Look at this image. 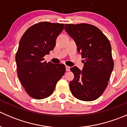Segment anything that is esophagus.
I'll return each mask as SVG.
<instances>
[{"instance_id":"obj_1","label":"esophagus","mask_w":127,"mask_h":127,"mask_svg":"<svg viewBox=\"0 0 127 127\" xmlns=\"http://www.w3.org/2000/svg\"><path fill=\"white\" fill-rule=\"evenodd\" d=\"M66 71H70V67H69V66H66Z\"/></svg>"}]
</instances>
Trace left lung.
Returning <instances> with one entry per match:
<instances>
[{
	"instance_id": "obj_1",
	"label": "left lung",
	"mask_w": 127,
	"mask_h": 127,
	"mask_svg": "<svg viewBox=\"0 0 127 127\" xmlns=\"http://www.w3.org/2000/svg\"><path fill=\"white\" fill-rule=\"evenodd\" d=\"M64 29L85 59L82 71L76 66L70 69L74 75L69 83L72 94L82 101L95 100L107 87L114 68L111 43L100 29L91 24H66Z\"/></svg>"
}]
</instances>
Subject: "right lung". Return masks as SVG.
<instances>
[{
  "instance_id": "right-lung-1",
  "label": "right lung",
  "mask_w": 127,
  "mask_h": 127,
  "mask_svg": "<svg viewBox=\"0 0 127 127\" xmlns=\"http://www.w3.org/2000/svg\"><path fill=\"white\" fill-rule=\"evenodd\" d=\"M64 24L41 22L24 32L16 54L18 76L32 98L43 99L54 92L56 83L64 74L63 64L47 63L44 56L54 49Z\"/></svg>"
}]
</instances>
